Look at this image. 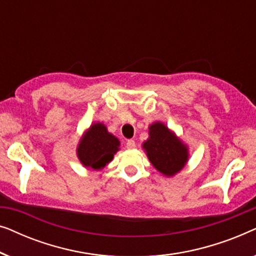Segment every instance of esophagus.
Returning <instances> with one entry per match:
<instances>
[{"mask_svg":"<svg viewBox=\"0 0 256 256\" xmlns=\"http://www.w3.org/2000/svg\"><path fill=\"white\" fill-rule=\"evenodd\" d=\"M126 148H127V149H134L135 148V141H134V140H128L127 143H126Z\"/></svg>","mask_w":256,"mask_h":256,"instance_id":"34e87169","label":"esophagus"}]
</instances>
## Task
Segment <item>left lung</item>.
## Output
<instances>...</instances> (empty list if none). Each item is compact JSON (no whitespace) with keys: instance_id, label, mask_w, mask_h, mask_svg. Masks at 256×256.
Wrapping results in <instances>:
<instances>
[{"instance_id":"1","label":"left lung","mask_w":256,"mask_h":256,"mask_svg":"<svg viewBox=\"0 0 256 256\" xmlns=\"http://www.w3.org/2000/svg\"><path fill=\"white\" fill-rule=\"evenodd\" d=\"M149 135L143 148L152 166L166 176L183 169L188 160L186 146L160 122L150 126Z\"/></svg>"}]
</instances>
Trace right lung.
Returning <instances> with one entry per match:
<instances>
[{
	"label": "right lung",
	"mask_w": 256,
	"mask_h": 256,
	"mask_svg": "<svg viewBox=\"0 0 256 256\" xmlns=\"http://www.w3.org/2000/svg\"><path fill=\"white\" fill-rule=\"evenodd\" d=\"M118 146V140L110 134L102 124H96L84 135L76 152L84 166L100 170L113 160Z\"/></svg>",
	"instance_id": "obj_1"
}]
</instances>
